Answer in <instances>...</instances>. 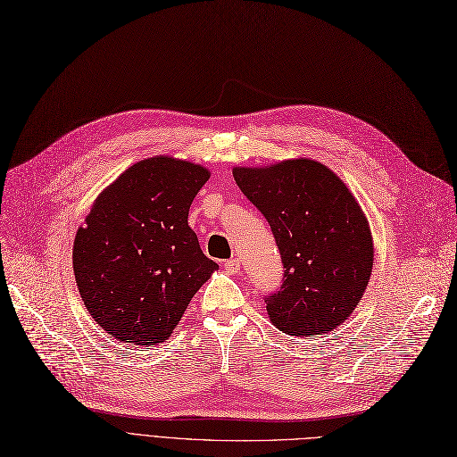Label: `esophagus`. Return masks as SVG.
Listing matches in <instances>:
<instances>
[{"instance_id":"34e87169","label":"esophagus","mask_w":457,"mask_h":457,"mask_svg":"<svg viewBox=\"0 0 457 457\" xmlns=\"http://www.w3.org/2000/svg\"><path fill=\"white\" fill-rule=\"evenodd\" d=\"M224 267H226V271H228V273L235 275V273H239L241 262H239L237 258H231V260H226V262H224Z\"/></svg>"}]
</instances>
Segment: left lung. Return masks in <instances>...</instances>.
<instances>
[{
  "mask_svg": "<svg viewBox=\"0 0 457 457\" xmlns=\"http://www.w3.org/2000/svg\"><path fill=\"white\" fill-rule=\"evenodd\" d=\"M233 179L271 226L284 277L265 297L284 333L322 335L356 309L373 269L367 218L345 182L314 160L235 167Z\"/></svg>",
  "mask_w": 457,
  "mask_h": 457,
  "instance_id": "obj_1",
  "label": "left lung"
}]
</instances>
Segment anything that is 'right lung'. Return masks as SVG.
<instances>
[{"mask_svg": "<svg viewBox=\"0 0 457 457\" xmlns=\"http://www.w3.org/2000/svg\"><path fill=\"white\" fill-rule=\"evenodd\" d=\"M205 167L173 158L137 162L101 194L73 245L80 297L116 341L163 343L218 265L188 226Z\"/></svg>", "mask_w": 457, "mask_h": 457, "instance_id": "right-lung-1", "label": "right lung"}]
</instances>
